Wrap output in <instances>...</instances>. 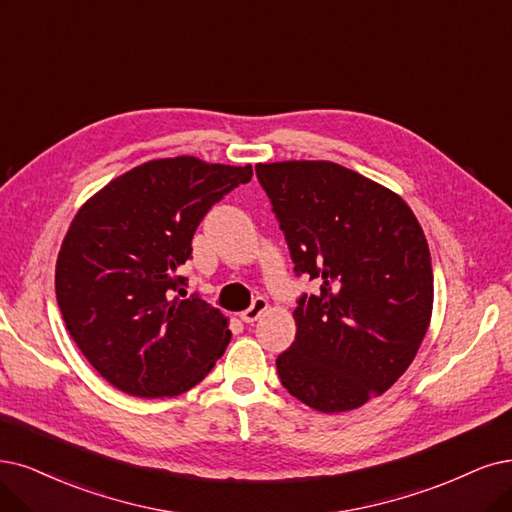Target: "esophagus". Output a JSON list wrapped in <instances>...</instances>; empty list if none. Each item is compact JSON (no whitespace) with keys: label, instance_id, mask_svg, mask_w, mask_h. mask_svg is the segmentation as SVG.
<instances>
[{"label":"esophagus","instance_id":"obj_1","mask_svg":"<svg viewBox=\"0 0 512 512\" xmlns=\"http://www.w3.org/2000/svg\"><path fill=\"white\" fill-rule=\"evenodd\" d=\"M268 301L263 299V297H257L253 304H251V308L249 310H244V312H240V318H242V323H249V325H253L255 320H259L263 314L268 312Z\"/></svg>","mask_w":512,"mask_h":512}]
</instances>
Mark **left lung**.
I'll use <instances>...</instances> for the list:
<instances>
[{"mask_svg": "<svg viewBox=\"0 0 512 512\" xmlns=\"http://www.w3.org/2000/svg\"><path fill=\"white\" fill-rule=\"evenodd\" d=\"M297 274L320 280L293 312L276 361L295 399L320 413L363 407L413 363L430 327L428 240L392 189L329 160L257 164Z\"/></svg>", "mask_w": 512, "mask_h": 512, "instance_id": "obj_1", "label": "left lung"}]
</instances>
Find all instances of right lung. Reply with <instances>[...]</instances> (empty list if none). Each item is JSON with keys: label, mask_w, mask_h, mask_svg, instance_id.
<instances>
[{"label": "right lung", "mask_w": 512, "mask_h": 512, "mask_svg": "<svg viewBox=\"0 0 512 512\" xmlns=\"http://www.w3.org/2000/svg\"><path fill=\"white\" fill-rule=\"evenodd\" d=\"M251 177V164L149 160L75 213L56 259V301L71 339L111 386L164 399L215 367L230 320L202 299L175 296L185 285L177 272L208 208Z\"/></svg>", "instance_id": "right-lung-1"}]
</instances>
